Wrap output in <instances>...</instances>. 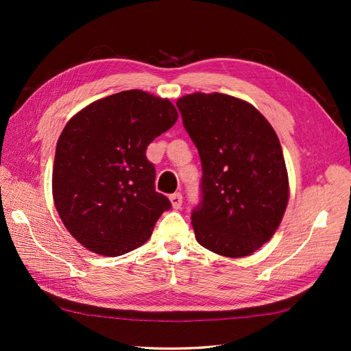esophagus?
Here are the masks:
<instances>
[{"label":"esophagus","mask_w":351,"mask_h":351,"mask_svg":"<svg viewBox=\"0 0 351 351\" xmlns=\"http://www.w3.org/2000/svg\"><path fill=\"white\" fill-rule=\"evenodd\" d=\"M170 202H171V206L175 208V210H180V208L182 206V195L181 193H173V195H170Z\"/></svg>","instance_id":"1"}]
</instances>
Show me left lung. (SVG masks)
I'll use <instances>...</instances> for the list:
<instances>
[{"label":"left lung","instance_id":"8db88e82","mask_svg":"<svg viewBox=\"0 0 351 351\" xmlns=\"http://www.w3.org/2000/svg\"><path fill=\"white\" fill-rule=\"evenodd\" d=\"M176 106L202 161V202L191 214L196 240L221 256H249L274 235L288 205L280 141L235 96L196 92Z\"/></svg>","mask_w":351,"mask_h":351}]
</instances>
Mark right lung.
Here are the masks:
<instances>
[{"label": "right lung", "mask_w": 351, "mask_h": 351, "mask_svg": "<svg viewBox=\"0 0 351 351\" xmlns=\"http://www.w3.org/2000/svg\"><path fill=\"white\" fill-rule=\"evenodd\" d=\"M176 121L169 99L134 88L88 104L66 123L52 197L64 228L87 250L121 256L152 235L171 205L155 191L146 147Z\"/></svg>", "instance_id": "right-lung-1"}]
</instances>
